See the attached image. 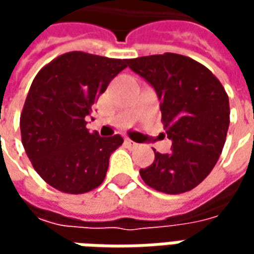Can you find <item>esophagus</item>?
Masks as SVG:
<instances>
[{"instance_id": "esophagus-1", "label": "esophagus", "mask_w": 254, "mask_h": 254, "mask_svg": "<svg viewBox=\"0 0 254 254\" xmlns=\"http://www.w3.org/2000/svg\"><path fill=\"white\" fill-rule=\"evenodd\" d=\"M125 144H127V147H130V148H136V147H138V144L132 141L130 138H127V140H125Z\"/></svg>"}]
</instances>
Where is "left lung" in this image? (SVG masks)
Masks as SVG:
<instances>
[{
	"label": "left lung",
	"mask_w": 254,
	"mask_h": 254,
	"mask_svg": "<svg viewBox=\"0 0 254 254\" xmlns=\"http://www.w3.org/2000/svg\"><path fill=\"white\" fill-rule=\"evenodd\" d=\"M156 91L162 124L173 141L169 154L155 152L152 165L140 169L155 190L180 194L201 184L222 154L230 124L227 92L208 67L174 54L127 60Z\"/></svg>",
	"instance_id": "left-lung-1"
}]
</instances>
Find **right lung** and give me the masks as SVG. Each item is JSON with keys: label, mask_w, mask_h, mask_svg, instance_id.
Masks as SVG:
<instances>
[{"label": "right lung", "mask_w": 254, "mask_h": 254, "mask_svg": "<svg viewBox=\"0 0 254 254\" xmlns=\"http://www.w3.org/2000/svg\"><path fill=\"white\" fill-rule=\"evenodd\" d=\"M127 60L69 52L42 67L20 116L21 143L35 171L57 190L81 194L103 182L124 138L100 137L85 117Z\"/></svg>", "instance_id": "right-lung-1"}]
</instances>
